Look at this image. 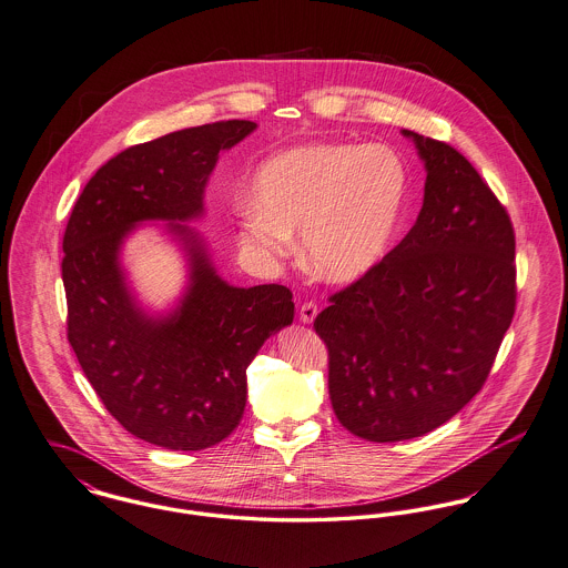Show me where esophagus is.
Here are the masks:
<instances>
[{"instance_id": "34e87169", "label": "esophagus", "mask_w": 568, "mask_h": 568, "mask_svg": "<svg viewBox=\"0 0 568 568\" xmlns=\"http://www.w3.org/2000/svg\"><path fill=\"white\" fill-rule=\"evenodd\" d=\"M315 315H317V305L315 303H305V305L301 306V322H305V324H311L313 320H315Z\"/></svg>"}]
</instances>
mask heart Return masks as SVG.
<instances>
[{
  "instance_id": "obj_1",
  "label": "heart",
  "mask_w": 568,
  "mask_h": 568,
  "mask_svg": "<svg viewBox=\"0 0 568 568\" xmlns=\"http://www.w3.org/2000/svg\"><path fill=\"white\" fill-rule=\"evenodd\" d=\"M257 214L240 224V242L278 260L303 231L313 274L352 283L392 251L408 201V169L397 151L369 142H313L267 158L253 176Z\"/></svg>"
}]
</instances>
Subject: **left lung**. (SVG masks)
Listing matches in <instances>:
<instances>
[{"mask_svg":"<svg viewBox=\"0 0 568 568\" xmlns=\"http://www.w3.org/2000/svg\"><path fill=\"white\" fill-rule=\"evenodd\" d=\"M402 133L428 173L417 222L313 322L337 419L374 443L424 437L452 419L486 383L517 306L506 207L454 146Z\"/></svg>","mask_w":568,"mask_h":568,"instance_id":"left-lung-1","label":"left lung"}]
</instances>
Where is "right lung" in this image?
<instances>
[{
  "mask_svg": "<svg viewBox=\"0 0 568 568\" xmlns=\"http://www.w3.org/2000/svg\"><path fill=\"white\" fill-rule=\"evenodd\" d=\"M253 121L173 131L108 160L82 190L62 240L67 337L110 415L146 443L199 452L229 437L246 406V367L263 342L292 324L285 285L233 287L199 235L169 229L190 262V287L169 317L135 305L119 251L142 220H192L220 151Z\"/></svg>",
  "mask_w": 568,
  "mask_h": 568,
  "instance_id": "right-lung-1",
  "label": "right lung"
}]
</instances>
